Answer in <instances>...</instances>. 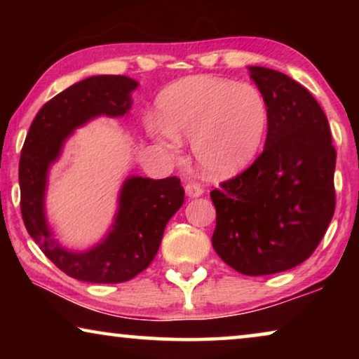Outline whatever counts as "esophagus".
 Segmentation results:
<instances>
[{"instance_id": "obj_1", "label": "esophagus", "mask_w": 359, "mask_h": 359, "mask_svg": "<svg viewBox=\"0 0 359 359\" xmlns=\"http://www.w3.org/2000/svg\"><path fill=\"white\" fill-rule=\"evenodd\" d=\"M184 189H186V194H188L189 198H198V196L204 193L203 186H201L199 183H188Z\"/></svg>"}]
</instances>
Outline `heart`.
Segmentation results:
<instances>
[{
	"mask_svg": "<svg viewBox=\"0 0 359 359\" xmlns=\"http://www.w3.org/2000/svg\"><path fill=\"white\" fill-rule=\"evenodd\" d=\"M161 126L150 132L175 151V137L193 140L203 171L212 178L238 173L258 155L268 130V104L262 91L215 76H194L161 93Z\"/></svg>",
	"mask_w": 359,
	"mask_h": 359,
	"instance_id": "obj_1",
	"label": "heart"
}]
</instances>
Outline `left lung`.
Returning <instances> with one entry per match:
<instances>
[{
    "instance_id": "1",
    "label": "left lung",
    "mask_w": 359,
    "mask_h": 359,
    "mask_svg": "<svg viewBox=\"0 0 359 359\" xmlns=\"http://www.w3.org/2000/svg\"><path fill=\"white\" fill-rule=\"evenodd\" d=\"M268 104L264 149L242 173L210 191L212 247L235 271H286L316 252L335 212L337 151L325 112L281 72L250 67Z\"/></svg>"
}]
</instances>
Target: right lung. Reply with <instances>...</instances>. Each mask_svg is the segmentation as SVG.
Instances as JSON below:
<instances>
[{
    "label": "right lung",
    "instance_id": "right-lung-1",
    "mask_svg": "<svg viewBox=\"0 0 359 359\" xmlns=\"http://www.w3.org/2000/svg\"><path fill=\"white\" fill-rule=\"evenodd\" d=\"M137 81L121 75L90 76L46 102L29 127L19 158L21 214L43 255L70 278L116 284L149 268L158 252L168 220L184 203L181 180L134 176L124 183L114 230L85 253L58 247L43 217V191L48 165L60 154L63 140L91 117L122 116L130 109Z\"/></svg>",
    "mask_w": 359,
    "mask_h": 359
}]
</instances>
